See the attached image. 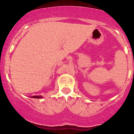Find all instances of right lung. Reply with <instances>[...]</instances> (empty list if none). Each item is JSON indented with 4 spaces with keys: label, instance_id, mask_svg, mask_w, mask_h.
<instances>
[{
    "label": "right lung",
    "instance_id": "obj_1",
    "mask_svg": "<svg viewBox=\"0 0 134 134\" xmlns=\"http://www.w3.org/2000/svg\"><path fill=\"white\" fill-rule=\"evenodd\" d=\"M32 98H41L42 97V96H41V95H40V96H33V97H32Z\"/></svg>",
    "mask_w": 134,
    "mask_h": 134
}]
</instances>
